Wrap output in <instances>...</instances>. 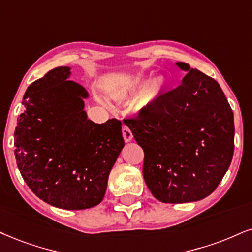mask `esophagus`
Here are the masks:
<instances>
[{
    "label": "esophagus",
    "instance_id": "34e87169",
    "mask_svg": "<svg viewBox=\"0 0 252 252\" xmlns=\"http://www.w3.org/2000/svg\"><path fill=\"white\" fill-rule=\"evenodd\" d=\"M123 136H124V140H125L126 142H129L133 139V134H132L131 129H129L126 125L123 126Z\"/></svg>",
    "mask_w": 252,
    "mask_h": 252
}]
</instances>
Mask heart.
Listing matches in <instances>:
<instances>
[{
	"label": "heart",
	"instance_id": "heart-1",
	"mask_svg": "<svg viewBox=\"0 0 252 252\" xmlns=\"http://www.w3.org/2000/svg\"><path fill=\"white\" fill-rule=\"evenodd\" d=\"M167 86V80L160 76L151 80L146 76H138L129 79L120 89L114 92L113 98L117 101H128L136 99V107L140 110L151 107L162 94Z\"/></svg>",
	"mask_w": 252,
	"mask_h": 252
}]
</instances>
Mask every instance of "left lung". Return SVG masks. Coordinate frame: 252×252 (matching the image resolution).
Segmentation results:
<instances>
[{"label":"left lung","mask_w":252,"mask_h":252,"mask_svg":"<svg viewBox=\"0 0 252 252\" xmlns=\"http://www.w3.org/2000/svg\"><path fill=\"white\" fill-rule=\"evenodd\" d=\"M187 71L178 88L151 107L124 119L144 150L142 174L163 203L200 201L215 190L234 154V113L212 77L179 62Z\"/></svg>","instance_id":"1"}]
</instances>
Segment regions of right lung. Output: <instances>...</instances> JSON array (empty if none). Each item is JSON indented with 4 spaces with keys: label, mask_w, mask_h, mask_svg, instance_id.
<instances>
[{
    "label": "right lung",
    "mask_w": 252,
    "mask_h": 252,
    "mask_svg": "<svg viewBox=\"0 0 252 252\" xmlns=\"http://www.w3.org/2000/svg\"><path fill=\"white\" fill-rule=\"evenodd\" d=\"M69 66L55 67L30 84L15 129V157L36 196L67 210L100 203L117 158L125 146L121 121L88 119L89 93L67 80Z\"/></svg>",
    "instance_id": "right-lung-1"
}]
</instances>
